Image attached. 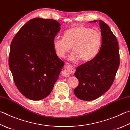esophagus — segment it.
I'll return each instance as SVG.
<instances>
[{"label": "esophagus", "instance_id": "esophagus-1", "mask_svg": "<svg viewBox=\"0 0 130 130\" xmlns=\"http://www.w3.org/2000/svg\"><path fill=\"white\" fill-rule=\"evenodd\" d=\"M69 67H68L67 68H65L64 70H63L62 71L61 74L63 77H68L70 75V73L69 72Z\"/></svg>", "mask_w": 130, "mask_h": 130}]
</instances>
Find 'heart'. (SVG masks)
Masks as SVG:
<instances>
[{"mask_svg": "<svg viewBox=\"0 0 130 130\" xmlns=\"http://www.w3.org/2000/svg\"><path fill=\"white\" fill-rule=\"evenodd\" d=\"M101 43L102 37L98 30L77 26L67 30L63 38H55L53 45L58 57H65L73 47L74 52L70 60L75 61L80 59L83 62H88L98 55Z\"/></svg>", "mask_w": 130, "mask_h": 130, "instance_id": "heart-1", "label": "heart"}]
</instances>
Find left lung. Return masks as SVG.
<instances>
[{
    "label": "left lung",
    "instance_id": "1",
    "mask_svg": "<svg viewBox=\"0 0 130 130\" xmlns=\"http://www.w3.org/2000/svg\"><path fill=\"white\" fill-rule=\"evenodd\" d=\"M99 25L102 43L98 55L78 67L74 74L79 85L74 93L82 100H95L108 91L119 65V47L116 36L104 21L99 20Z\"/></svg>",
    "mask_w": 130,
    "mask_h": 130
}]
</instances>
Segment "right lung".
I'll return each instance as SVG.
<instances>
[{"label": "right lung", "mask_w": 130, "mask_h": 130, "mask_svg": "<svg viewBox=\"0 0 130 130\" xmlns=\"http://www.w3.org/2000/svg\"><path fill=\"white\" fill-rule=\"evenodd\" d=\"M60 26L56 20L34 18L12 40L9 67L17 89L30 100L50 95L64 65L53 45Z\"/></svg>", "instance_id": "add662e5"}]
</instances>
